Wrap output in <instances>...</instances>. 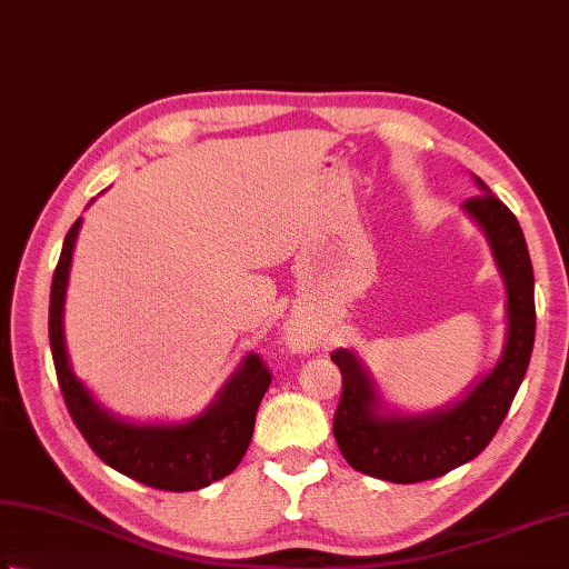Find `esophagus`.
Instances as JSON below:
<instances>
[{
	"label": "esophagus",
	"mask_w": 569,
	"mask_h": 569,
	"mask_svg": "<svg viewBox=\"0 0 569 569\" xmlns=\"http://www.w3.org/2000/svg\"><path fill=\"white\" fill-rule=\"evenodd\" d=\"M293 345H296V348H300V340H298V338H293Z\"/></svg>",
	"instance_id": "obj_1"
}]
</instances>
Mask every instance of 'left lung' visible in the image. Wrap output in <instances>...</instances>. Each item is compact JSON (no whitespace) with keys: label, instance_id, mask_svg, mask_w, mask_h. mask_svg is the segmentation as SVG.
<instances>
[{"label":"left lung","instance_id":"obj_1","mask_svg":"<svg viewBox=\"0 0 569 569\" xmlns=\"http://www.w3.org/2000/svg\"><path fill=\"white\" fill-rule=\"evenodd\" d=\"M463 202V211L483 229L498 271L506 281L508 332L496 367L481 377L459 402L429 415H395L377 395L370 372L350 350H336L342 395L332 419L338 447L355 471L392 483H419L453 471L476 459L503 425L518 387L526 377L536 342V278L526 237L513 211L491 194Z\"/></svg>","mask_w":569,"mask_h":569}]
</instances>
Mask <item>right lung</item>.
<instances>
[{
	"label": "right lung",
	"mask_w": 569,
	"mask_h": 569,
	"mask_svg": "<svg viewBox=\"0 0 569 569\" xmlns=\"http://www.w3.org/2000/svg\"><path fill=\"white\" fill-rule=\"evenodd\" d=\"M78 229L81 219L63 239L49 300L53 367L78 431L110 469L160 491H199L229 476L249 449L256 411L271 385L269 367L259 355H247L204 415L180 425H132L110 415L73 375L63 340V300Z\"/></svg>",
	"instance_id": "add662e5"
}]
</instances>
